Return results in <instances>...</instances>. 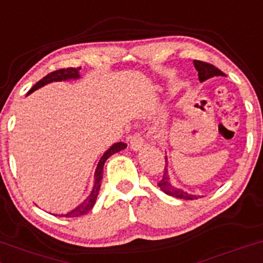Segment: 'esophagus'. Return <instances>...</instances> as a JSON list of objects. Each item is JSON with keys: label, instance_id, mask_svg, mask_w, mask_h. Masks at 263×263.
<instances>
[{"label": "esophagus", "instance_id": "esophagus-1", "mask_svg": "<svg viewBox=\"0 0 263 263\" xmlns=\"http://www.w3.org/2000/svg\"><path fill=\"white\" fill-rule=\"evenodd\" d=\"M129 143H131V148L134 149V151H138L141 147L145 145V141H143V138L141 137L140 135L136 134V135H134V136L131 137V141H129Z\"/></svg>", "mask_w": 263, "mask_h": 263}]
</instances>
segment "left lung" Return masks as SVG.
<instances>
[{"label":"left lung","instance_id":"obj_1","mask_svg":"<svg viewBox=\"0 0 263 263\" xmlns=\"http://www.w3.org/2000/svg\"><path fill=\"white\" fill-rule=\"evenodd\" d=\"M193 65H195V68L198 71V79H200L201 82L203 81L212 79V77L216 76H226L223 72L218 70L217 67H215L213 65H210V63L202 62V61H193ZM158 187H160L162 191L166 193V195L172 196V197L181 198V200H197L200 198V195H193V193H190L184 191L182 189H178L177 186L171 183V178H170L168 171H167V157H166V166H164V172L162 178L158 182Z\"/></svg>","mask_w":263,"mask_h":263}]
</instances>
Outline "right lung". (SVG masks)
<instances>
[{
    "label": "right lung",
    "instance_id": "1",
    "mask_svg": "<svg viewBox=\"0 0 263 263\" xmlns=\"http://www.w3.org/2000/svg\"><path fill=\"white\" fill-rule=\"evenodd\" d=\"M80 70H81V67H79V68L70 67V68H61V70L51 72V73H48L47 76L43 77L42 80H40L39 82H37L36 85H34L33 87L28 91L27 95L32 93L33 91H36V89L41 88L45 85H48V83H51V82H60V81L80 79ZM126 147H127V145L123 142L114 143V145L109 147L107 151L102 155L99 164H97L96 172H95L93 187H92V191L89 192V195L86 197V200L83 201L82 203H80L77 207H74L72 211L67 212V213H62V215H59L60 217H80V216L87 213L89 210L95 206V203H96V200H97V196H99V192H100L101 180H102V176H103V166H105V162L107 161V158L109 157V156L122 151V149H125Z\"/></svg>",
    "mask_w": 263,
    "mask_h": 263
}]
</instances>
